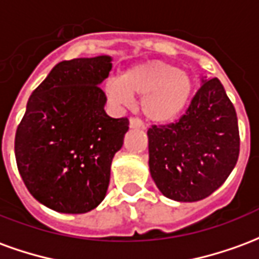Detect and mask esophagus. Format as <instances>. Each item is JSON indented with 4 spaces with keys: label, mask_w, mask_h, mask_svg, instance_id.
I'll use <instances>...</instances> for the list:
<instances>
[{
    "label": "esophagus",
    "mask_w": 259,
    "mask_h": 259,
    "mask_svg": "<svg viewBox=\"0 0 259 259\" xmlns=\"http://www.w3.org/2000/svg\"><path fill=\"white\" fill-rule=\"evenodd\" d=\"M129 126L132 127V129H144V123L141 122L140 119H137V118H130Z\"/></svg>",
    "instance_id": "34e87169"
}]
</instances>
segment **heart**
Masks as SVG:
<instances>
[{
    "label": "heart",
    "mask_w": 259,
    "mask_h": 259,
    "mask_svg": "<svg viewBox=\"0 0 259 259\" xmlns=\"http://www.w3.org/2000/svg\"><path fill=\"white\" fill-rule=\"evenodd\" d=\"M109 101L129 105L132 96L141 98V112L150 122H174L189 107L194 93V80L186 70L163 61H146L130 66L120 79L105 83Z\"/></svg>",
    "instance_id": "1"
}]
</instances>
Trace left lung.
I'll use <instances>...</instances> for the list:
<instances>
[{
  "label": "left lung",
  "mask_w": 259,
  "mask_h": 259,
  "mask_svg": "<svg viewBox=\"0 0 259 259\" xmlns=\"http://www.w3.org/2000/svg\"><path fill=\"white\" fill-rule=\"evenodd\" d=\"M189 109L175 123L148 129V165L165 197L194 202L228 179L239 158L237 115L219 79H202Z\"/></svg>",
  "instance_id": "1"
}]
</instances>
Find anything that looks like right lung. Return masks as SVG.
<instances>
[{"instance_id":"add662e5","label":"right lung","mask_w":259,"mask_h":259,"mask_svg":"<svg viewBox=\"0 0 259 259\" xmlns=\"http://www.w3.org/2000/svg\"><path fill=\"white\" fill-rule=\"evenodd\" d=\"M112 57L62 61L31 93L15 136V157L27 190L62 213H85L105 198L113 155L127 118L105 112L101 83Z\"/></svg>"}]
</instances>
